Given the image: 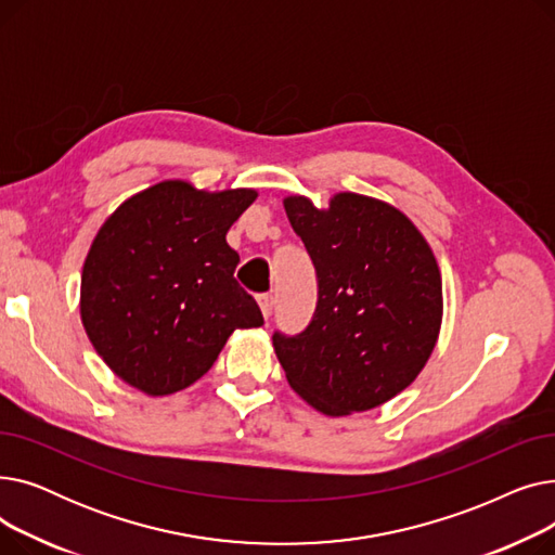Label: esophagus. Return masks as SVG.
<instances>
[{"label": "esophagus", "instance_id": "1", "mask_svg": "<svg viewBox=\"0 0 555 555\" xmlns=\"http://www.w3.org/2000/svg\"><path fill=\"white\" fill-rule=\"evenodd\" d=\"M258 306H260V312H262V317L270 319V314H272V308H274V297H272L270 293H266V295H258Z\"/></svg>", "mask_w": 555, "mask_h": 555}]
</instances>
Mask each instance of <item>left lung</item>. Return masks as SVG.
<instances>
[{
	"label": "left lung",
	"instance_id": "left-lung-1",
	"mask_svg": "<svg viewBox=\"0 0 555 555\" xmlns=\"http://www.w3.org/2000/svg\"><path fill=\"white\" fill-rule=\"evenodd\" d=\"M283 207L317 272L306 331L272 337L287 383L326 416L373 410L416 380L439 339L436 258L387 202L337 193L328 209H317L293 195Z\"/></svg>",
	"mask_w": 555,
	"mask_h": 555
}]
</instances>
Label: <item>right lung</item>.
Listing matches in <instances>:
<instances>
[{
  "label": "right lung",
  "mask_w": 555,
  "mask_h": 555,
  "mask_svg": "<svg viewBox=\"0 0 555 555\" xmlns=\"http://www.w3.org/2000/svg\"><path fill=\"white\" fill-rule=\"evenodd\" d=\"M251 189L197 191L168 180L128 197L99 229L80 279V317L103 362L149 396L186 389L236 328L262 326L233 276L227 231Z\"/></svg>",
  "instance_id": "obj_1"
}]
</instances>
